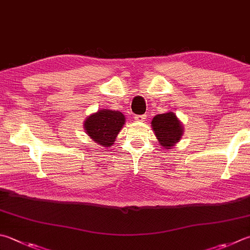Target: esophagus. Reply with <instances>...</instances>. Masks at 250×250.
<instances>
[{
  "label": "esophagus",
  "instance_id": "obj_1",
  "mask_svg": "<svg viewBox=\"0 0 250 250\" xmlns=\"http://www.w3.org/2000/svg\"><path fill=\"white\" fill-rule=\"evenodd\" d=\"M146 115H135V121L136 122H138V123H143V122H145L146 121Z\"/></svg>",
  "mask_w": 250,
  "mask_h": 250
}]
</instances>
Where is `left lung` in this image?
<instances>
[{"label": "left lung", "instance_id": "1", "mask_svg": "<svg viewBox=\"0 0 250 250\" xmlns=\"http://www.w3.org/2000/svg\"><path fill=\"white\" fill-rule=\"evenodd\" d=\"M151 127L160 146L166 150L172 149L184 134L183 123L173 111L155 115L152 119Z\"/></svg>", "mask_w": 250, "mask_h": 250}]
</instances>
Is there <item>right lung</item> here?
<instances>
[{
	"mask_svg": "<svg viewBox=\"0 0 250 250\" xmlns=\"http://www.w3.org/2000/svg\"><path fill=\"white\" fill-rule=\"evenodd\" d=\"M125 115L120 111L101 109L84 120L83 129L95 144L107 148L116 141L117 135L125 125Z\"/></svg>",
	"mask_w": 250,
	"mask_h": 250,
	"instance_id": "right-lung-1",
	"label": "right lung"
}]
</instances>
